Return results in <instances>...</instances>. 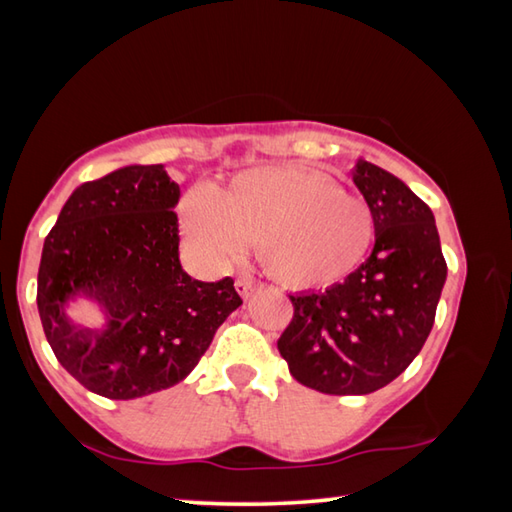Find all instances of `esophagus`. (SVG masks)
I'll return each mask as SVG.
<instances>
[{
	"mask_svg": "<svg viewBox=\"0 0 512 512\" xmlns=\"http://www.w3.org/2000/svg\"><path fill=\"white\" fill-rule=\"evenodd\" d=\"M237 291H239L241 298L248 300L257 291V282L253 280V277H239V280H237Z\"/></svg>",
	"mask_w": 512,
	"mask_h": 512,
	"instance_id": "obj_1",
	"label": "esophagus"
}]
</instances>
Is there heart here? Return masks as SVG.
I'll list each match as a JSON object with an SVG mask.
<instances>
[{
	"instance_id": "heart-1",
	"label": "heart",
	"mask_w": 512,
	"mask_h": 512,
	"mask_svg": "<svg viewBox=\"0 0 512 512\" xmlns=\"http://www.w3.org/2000/svg\"><path fill=\"white\" fill-rule=\"evenodd\" d=\"M183 225L189 246L207 262L232 266L255 248L266 271L296 289L341 282L375 241V214L363 198L298 167L239 173L216 201H192Z\"/></svg>"
}]
</instances>
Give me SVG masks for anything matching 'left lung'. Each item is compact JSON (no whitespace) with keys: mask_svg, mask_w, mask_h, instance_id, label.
<instances>
[{"mask_svg":"<svg viewBox=\"0 0 512 512\" xmlns=\"http://www.w3.org/2000/svg\"><path fill=\"white\" fill-rule=\"evenodd\" d=\"M352 180L375 214V248L325 291L289 296L277 350L300 384L327 395L375 393L409 368L447 280L436 219L400 178L357 160Z\"/></svg>","mask_w":512,"mask_h":512,"instance_id":"8db88e82","label":"left lung"}]
</instances>
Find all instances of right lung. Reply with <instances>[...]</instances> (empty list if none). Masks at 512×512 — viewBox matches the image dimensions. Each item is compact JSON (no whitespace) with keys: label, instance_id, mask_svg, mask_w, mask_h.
<instances>
[{"label":"right lung","instance_id":"add662e5","mask_svg":"<svg viewBox=\"0 0 512 512\" xmlns=\"http://www.w3.org/2000/svg\"><path fill=\"white\" fill-rule=\"evenodd\" d=\"M180 187L164 164H131L76 187L42 246L38 311L69 375L108 400L176 386L241 305L235 280L201 282L178 257ZM74 301L100 309L76 324Z\"/></svg>","mask_w":512,"mask_h":512}]
</instances>
